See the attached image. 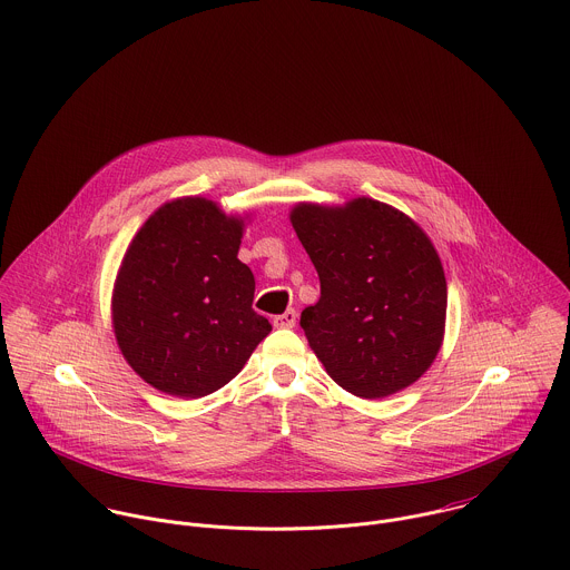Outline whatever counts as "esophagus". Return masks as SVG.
I'll return each instance as SVG.
<instances>
[{
    "instance_id": "34e87169",
    "label": "esophagus",
    "mask_w": 570,
    "mask_h": 570,
    "mask_svg": "<svg viewBox=\"0 0 570 570\" xmlns=\"http://www.w3.org/2000/svg\"><path fill=\"white\" fill-rule=\"evenodd\" d=\"M295 324H297V313L293 308L286 311L284 315H275L273 317V326L275 328H295Z\"/></svg>"
}]
</instances>
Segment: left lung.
Returning a JSON list of instances; mask_svg holds the SVG:
<instances>
[{
	"instance_id": "8db88e82",
	"label": "left lung",
	"mask_w": 570,
	"mask_h": 570,
	"mask_svg": "<svg viewBox=\"0 0 570 570\" xmlns=\"http://www.w3.org/2000/svg\"><path fill=\"white\" fill-rule=\"evenodd\" d=\"M291 223L322 284L299 326L326 372L361 399L412 385L445 331L448 282L430 237L372 198L297 205Z\"/></svg>"
}]
</instances>
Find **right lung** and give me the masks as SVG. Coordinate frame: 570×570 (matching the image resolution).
<instances>
[{"mask_svg": "<svg viewBox=\"0 0 570 570\" xmlns=\"http://www.w3.org/2000/svg\"><path fill=\"white\" fill-rule=\"evenodd\" d=\"M242 223L205 198L163 205L131 239L116 277L118 347L156 390L200 399L244 367L268 333L255 279L237 259Z\"/></svg>", "mask_w": 570, "mask_h": 570, "instance_id": "obj_1", "label": "right lung"}]
</instances>
